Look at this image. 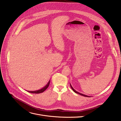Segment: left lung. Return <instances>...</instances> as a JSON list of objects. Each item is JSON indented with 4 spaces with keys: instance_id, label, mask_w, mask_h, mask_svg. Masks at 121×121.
Masks as SVG:
<instances>
[{
    "instance_id": "1",
    "label": "left lung",
    "mask_w": 121,
    "mask_h": 121,
    "mask_svg": "<svg viewBox=\"0 0 121 121\" xmlns=\"http://www.w3.org/2000/svg\"><path fill=\"white\" fill-rule=\"evenodd\" d=\"M70 86H71V88H72V90H73V91H74L75 93H78V94H80V95H82V96H85V97H90V96H87V95H85V94H82V93H80V92H78L76 90H75L73 88V87L72 86H71V84H70Z\"/></svg>"
}]
</instances>
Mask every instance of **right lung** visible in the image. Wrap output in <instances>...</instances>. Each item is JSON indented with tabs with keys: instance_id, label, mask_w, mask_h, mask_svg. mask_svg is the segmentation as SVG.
Instances as JSON below:
<instances>
[{
	"instance_id": "1",
	"label": "right lung",
	"mask_w": 121,
	"mask_h": 121,
	"mask_svg": "<svg viewBox=\"0 0 121 121\" xmlns=\"http://www.w3.org/2000/svg\"><path fill=\"white\" fill-rule=\"evenodd\" d=\"M50 80L49 81L48 83L46 84V85L45 86H44L43 88H41L40 90H38V91H28V92H29L30 93H40L43 92L48 87V86L49 85V83H50Z\"/></svg>"
}]
</instances>
